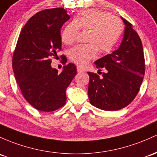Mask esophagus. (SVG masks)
<instances>
[{"instance_id":"obj_1","label":"esophagus","mask_w":157,"mask_h":157,"mask_svg":"<svg viewBox=\"0 0 157 157\" xmlns=\"http://www.w3.org/2000/svg\"><path fill=\"white\" fill-rule=\"evenodd\" d=\"M84 71H85V70H84L83 69L81 68L80 67H77V72H78V73H80V72H84Z\"/></svg>"}]
</instances>
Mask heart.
Masks as SVG:
<instances>
[{"label": "heart", "instance_id": "b5f03b06", "mask_svg": "<svg viewBox=\"0 0 157 157\" xmlns=\"http://www.w3.org/2000/svg\"><path fill=\"white\" fill-rule=\"evenodd\" d=\"M79 29L90 30L87 39L89 43L73 47L69 52V57L76 64L85 66L96 58L97 48L103 54L114 49L121 40L124 26L120 18L108 12L85 10L65 27L61 33L62 42L67 45L75 43Z\"/></svg>", "mask_w": 157, "mask_h": 157}]
</instances>
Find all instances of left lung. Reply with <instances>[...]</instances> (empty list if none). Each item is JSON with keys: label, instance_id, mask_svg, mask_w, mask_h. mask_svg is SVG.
Masks as SVG:
<instances>
[{"label": "left lung", "instance_id": "8db88e82", "mask_svg": "<svg viewBox=\"0 0 157 157\" xmlns=\"http://www.w3.org/2000/svg\"><path fill=\"white\" fill-rule=\"evenodd\" d=\"M122 19L126 28L121 46L95 61L97 68L105 69V72L99 78L97 73L87 72L90 102L102 110L117 111L130 104L139 91L145 72L141 39L132 24Z\"/></svg>", "mask_w": 157, "mask_h": 157}]
</instances>
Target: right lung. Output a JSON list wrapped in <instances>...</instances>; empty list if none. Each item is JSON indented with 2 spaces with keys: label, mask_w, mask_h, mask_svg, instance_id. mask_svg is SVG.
Returning <instances> with one entry per match:
<instances>
[{
  "label": "right lung",
  "mask_w": 157,
  "mask_h": 157,
  "mask_svg": "<svg viewBox=\"0 0 157 157\" xmlns=\"http://www.w3.org/2000/svg\"><path fill=\"white\" fill-rule=\"evenodd\" d=\"M69 18L61 7L40 11L28 20L18 36L13 72L23 97L39 111L51 112L63 107L66 90L76 75L73 63L64 66L60 73L51 67L52 58L61 50L60 28Z\"/></svg>",
  "instance_id": "add662e5"
}]
</instances>
